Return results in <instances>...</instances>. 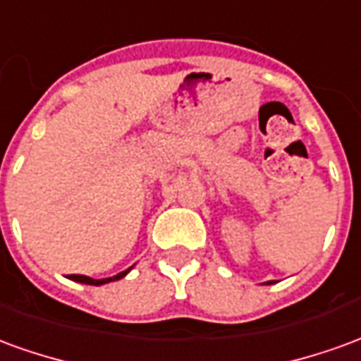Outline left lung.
Returning a JSON list of instances; mask_svg holds the SVG:
<instances>
[{
  "instance_id": "1",
  "label": "left lung",
  "mask_w": 361,
  "mask_h": 361,
  "mask_svg": "<svg viewBox=\"0 0 361 361\" xmlns=\"http://www.w3.org/2000/svg\"><path fill=\"white\" fill-rule=\"evenodd\" d=\"M271 282H272V280H271ZM271 282H267V284H271Z\"/></svg>"
}]
</instances>
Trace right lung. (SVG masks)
<instances>
[{"label": "right lung", "mask_w": 361, "mask_h": 361, "mask_svg": "<svg viewBox=\"0 0 361 361\" xmlns=\"http://www.w3.org/2000/svg\"><path fill=\"white\" fill-rule=\"evenodd\" d=\"M129 271H131V267H129L127 271L116 274V276H110V279H102V280H94V279H90V276H85V274H69V279L75 280V282H82V284H90V286H100V284H106V282H111V280L123 279Z\"/></svg>", "instance_id": "right-lung-1"}]
</instances>
